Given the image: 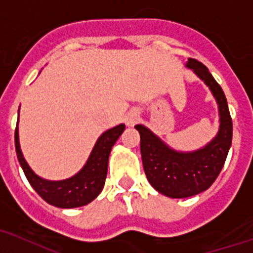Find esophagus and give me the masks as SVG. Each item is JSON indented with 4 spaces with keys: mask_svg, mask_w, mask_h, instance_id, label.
Listing matches in <instances>:
<instances>
[{
    "mask_svg": "<svg viewBox=\"0 0 253 253\" xmlns=\"http://www.w3.org/2000/svg\"><path fill=\"white\" fill-rule=\"evenodd\" d=\"M137 120H138V116H137V115H134V113H132V115H129V116L126 117V124L132 126V125L136 124Z\"/></svg>",
    "mask_w": 253,
    "mask_h": 253,
    "instance_id": "obj_1",
    "label": "esophagus"
}]
</instances>
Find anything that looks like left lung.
I'll return each instance as SVG.
<instances>
[{
  "label": "left lung",
  "instance_id": "8db88e82",
  "mask_svg": "<svg viewBox=\"0 0 253 253\" xmlns=\"http://www.w3.org/2000/svg\"><path fill=\"white\" fill-rule=\"evenodd\" d=\"M187 67L210 87L219 105L220 126L214 140L197 152L181 153L166 146L148 128L134 126L140 133L141 157L146 178L158 193L170 198L193 197L209 189L223 169L232 142V119L222 87L209 68L197 59L189 58Z\"/></svg>",
  "mask_w": 253,
  "mask_h": 253
}]
</instances>
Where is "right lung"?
Masks as SVG:
<instances>
[{"label": "right lung", "instance_id": "right-lung-1", "mask_svg": "<svg viewBox=\"0 0 253 253\" xmlns=\"http://www.w3.org/2000/svg\"><path fill=\"white\" fill-rule=\"evenodd\" d=\"M124 129L125 125L120 124L103 133L83 169L76 175L64 181H46L30 169L19 148L18 125L15 126L14 133L15 152L29 183L47 203L60 209H74L88 205L101 193L107 178L111 149Z\"/></svg>", "mask_w": 253, "mask_h": 253}]
</instances>
